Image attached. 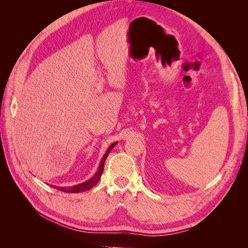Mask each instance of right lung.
Wrapping results in <instances>:
<instances>
[{
  "mask_svg": "<svg viewBox=\"0 0 248 248\" xmlns=\"http://www.w3.org/2000/svg\"><path fill=\"white\" fill-rule=\"evenodd\" d=\"M117 144V141H115L114 144H111L108 149L107 150L106 154L103 155L102 159L100 161V164H99V168H98V170L96 171V174L90 179L88 180V181L84 182V183H80V184H78V185H74V186H71V187H58V186H54L56 189H59L61 191H64V192H71V193H77V192H82V191H86V190H89L90 188H92L93 186H95L97 183H98L99 179L102 175V171H103V167H104V162H106V159L108 155V153L111 151V149L114 148Z\"/></svg>",
  "mask_w": 248,
  "mask_h": 248,
  "instance_id": "obj_1",
  "label": "right lung"
}]
</instances>
